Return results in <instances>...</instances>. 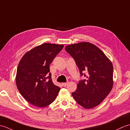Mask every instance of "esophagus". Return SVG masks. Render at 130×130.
I'll return each instance as SVG.
<instances>
[{"label": "esophagus", "instance_id": "34e87169", "mask_svg": "<svg viewBox=\"0 0 130 130\" xmlns=\"http://www.w3.org/2000/svg\"><path fill=\"white\" fill-rule=\"evenodd\" d=\"M68 84H69V83H68V82H67V83H62V85H63V87H66V86H67V85Z\"/></svg>", "mask_w": 130, "mask_h": 130}]
</instances>
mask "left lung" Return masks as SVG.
<instances>
[{"label":"left lung","mask_w":130,"mask_h":130,"mask_svg":"<svg viewBox=\"0 0 130 130\" xmlns=\"http://www.w3.org/2000/svg\"><path fill=\"white\" fill-rule=\"evenodd\" d=\"M65 50L75 60L81 75L86 71L87 79L79 82L72 95L79 104L86 109L98 106L113 88V65L97 46L88 42L74 43Z\"/></svg>","instance_id":"1"}]
</instances>
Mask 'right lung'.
<instances>
[{"instance_id":"1","label":"right lung","mask_w":130,"mask_h":130,"mask_svg":"<svg viewBox=\"0 0 130 130\" xmlns=\"http://www.w3.org/2000/svg\"><path fill=\"white\" fill-rule=\"evenodd\" d=\"M63 45L45 43L30 50L22 57L15 83L19 92L29 103L45 107L53 102L60 88L52 82L50 65Z\"/></svg>"}]
</instances>
